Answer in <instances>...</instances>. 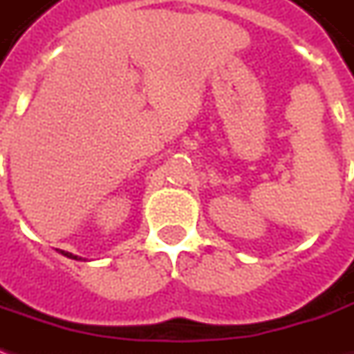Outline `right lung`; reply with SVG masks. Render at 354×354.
Returning <instances> with one entry per match:
<instances>
[{
	"label": "right lung",
	"instance_id": "add662e5",
	"mask_svg": "<svg viewBox=\"0 0 354 354\" xmlns=\"http://www.w3.org/2000/svg\"><path fill=\"white\" fill-rule=\"evenodd\" d=\"M62 255H66V257H70V259H77V255H72V253H68V251H62Z\"/></svg>",
	"mask_w": 354,
	"mask_h": 354
}]
</instances>
